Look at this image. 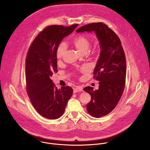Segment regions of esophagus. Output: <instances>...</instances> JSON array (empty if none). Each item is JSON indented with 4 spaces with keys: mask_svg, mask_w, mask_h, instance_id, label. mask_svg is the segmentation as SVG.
Wrapping results in <instances>:
<instances>
[{
    "mask_svg": "<svg viewBox=\"0 0 150 150\" xmlns=\"http://www.w3.org/2000/svg\"><path fill=\"white\" fill-rule=\"evenodd\" d=\"M82 87L81 86H76L74 88V93L82 91Z\"/></svg>",
    "mask_w": 150,
    "mask_h": 150,
    "instance_id": "esophagus-1",
    "label": "esophagus"
}]
</instances>
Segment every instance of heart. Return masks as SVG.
<instances>
[{"mask_svg":"<svg viewBox=\"0 0 150 150\" xmlns=\"http://www.w3.org/2000/svg\"><path fill=\"white\" fill-rule=\"evenodd\" d=\"M72 45L75 47L82 53H87L90 46V41L89 38L84 35H78L76 36L73 41ZM66 51V47L64 45H59L56 51V57L57 62H60Z\"/></svg>","mask_w":150,"mask_h":150,"instance_id":"obj_1","label":"heart"}]
</instances>
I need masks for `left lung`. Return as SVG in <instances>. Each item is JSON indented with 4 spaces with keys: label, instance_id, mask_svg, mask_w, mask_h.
Listing matches in <instances>:
<instances>
[{
    "label": "left lung",
    "instance_id": "left-lung-1",
    "mask_svg": "<svg viewBox=\"0 0 150 150\" xmlns=\"http://www.w3.org/2000/svg\"><path fill=\"white\" fill-rule=\"evenodd\" d=\"M94 31L100 41V54L94 70V78L99 81L98 89L86 87L91 100L87 104L88 113L94 117L108 115L117 105L124 91L126 63L121 41L116 34L103 23L88 24L76 33Z\"/></svg>",
    "mask_w": 150,
    "mask_h": 150
}]
</instances>
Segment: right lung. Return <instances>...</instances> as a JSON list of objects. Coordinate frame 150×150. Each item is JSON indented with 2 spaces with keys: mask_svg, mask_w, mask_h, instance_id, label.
I'll use <instances>...</instances> for the list:
<instances>
[{
  "mask_svg": "<svg viewBox=\"0 0 150 150\" xmlns=\"http://www.w3.org/2000/svg\"><path fill=\"white\" fill-rule=\"evenodd\" d=\"M78 25L47 27L34 40L27 54V94L36 111L49 119H56L63 115L73 93L69 86L58 90L50 78L57 72V47L63 38L72 33Z\"/></svg>",
  "mask_w": 150,
  "mask_h": 150,
  "instance_id": "right-lung-1",
  "label": "right lung"
}]
</instances>
